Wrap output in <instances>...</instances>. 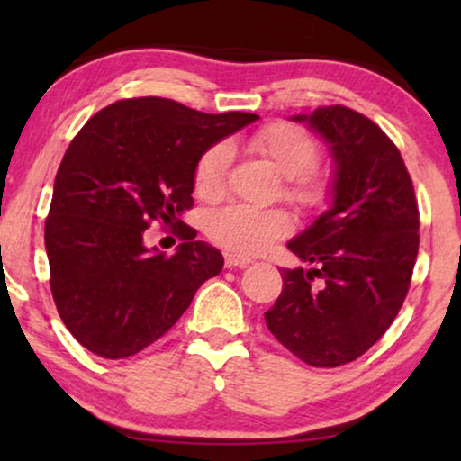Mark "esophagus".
Returning <instances> with one entry per match:
<instances>
[{"label": "esophagus", "mask_w": 461, "mask_h": 461, "mask_svg": "<svg viewBox=\"0 0 461 461\" xmlns=\"http://www.w3.org/2000/svg\"><path fill=\"white\" fill-rule=\"evenodd\" d=\"M249 264H251L249 258L235 256V254L226 256V267H229V268H245V267H249Z\"/></svg>", "instance_id": "1"}]
</instances>
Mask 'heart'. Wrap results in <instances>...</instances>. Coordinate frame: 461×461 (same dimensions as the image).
Listing matches in <instances>:
<instances>
[{"label": "heart", "mask_w": 461, "mask_h": 461, "mask_svg": "<svg viewBox=\"0 0 461 461\" xmlns=\"http://www.w3.org/2000/svg\"><path fill=\"white\" fill-rule=\"evenodd\" d=\"M249 149L264 157L283 178V197L302 210H314L330 197V180L314 167L319 144L304 128L294 123H268L249 138ZM230 166L229 144H213L194 166V194L205 201L224 193L226 172ZM292 230V220L281 210H260L243 203L226 205L213 212L207 232L218 245L232 254L256 256L268 249Z\"/></svg>", "instance_id": "heart-1"}]
</instances>
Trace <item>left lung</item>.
<instances>
[{
  "label": "left lung",
  "instance_id": "1",
  "mask_svg": "<svg viewBox=\"0 0 461 461\" xmlns=\"http://www.w3.org/2000/svg\"><path fill=\"white\" fill-rule=\"evenodd\" d=\"M289 119L323 138L333 180L330 207L287 243L312 268H283V292L264 319L300 361L338 367L367 352L405 302L418 203L399 149L371 119L342 104Z\"/></svg>",
  "mask_w": 461,
  "mask_h": 461
}]
</instances>
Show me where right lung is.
Returning <instances> with one entry per match:
<instances>
[{"mask_svg":"<svg viewBox=\"0 0 461 461\" xmlns=\"http://www.w3.org/2000/svg\"><path fill=\"white\" fill-rule=\"evenodd\" d=\"M256 119L128 98L96 113L73 138L54 180L46 251L56 308L81 346L104 358L136 355L222 270V254L194 241L191 226H183L185 243L169 258L141 237L153 219L182 225L199 157Z\"/></svg>","mask_w":461,"mask_h":461,"instance_id":"right-lung-1","label":"right lung"}]
</instances>
